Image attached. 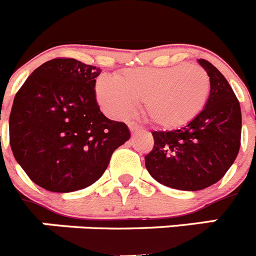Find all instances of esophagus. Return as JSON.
<instances>
[{
	"label": "esophagus",
	"mask_w": 256,
	"mask_h": 256,
	"mask_svg": "<svg viewBox=\"0 0 256 256\" xmlns=\"http://www.w3.org/2000/svg\"><path fill=\"white\" fill-rule=\"evenodd\" d=\"M128 126H130V130L132 133H136V132H138V130H142V126H138V124L137 123H130L128 124Z\"/></svg>",
	"instance_id": "esophagus-1"
}]
</instances>
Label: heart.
I'll return each instance as SVG.
<instances>
[{
	"label": "heart",
	"mask_w": 256,
	"mask_h": 256,
	"mask_svg": "<svg viewBox=\"0 0 256 256\" xmlns=\"http://www.w3.org/2000/svg\"><path fill=\"white\" fill-rule=\"evenodd\" d=\"M96 92L101 106L112 116H130L136 102H144V116L154 126L173 130L202 112L210 94V78L202 68L192 64L136 68L115 78L101 76Z\"/></svg>",
	"instance_id": "obj_1"
}]
</instances>
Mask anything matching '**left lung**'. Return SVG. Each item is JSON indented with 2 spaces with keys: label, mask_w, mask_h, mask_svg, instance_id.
<instances>
[{
  "label": "left lung",
  "mask_w": 256,
  "mask_h": 256,
  "mask_svg": "<svg viewBox=\"0 0 256 256\" xmlns=\"http://www.w3.org/2000/svg\"><path fill=\"white\" fill-rule=\"evenodd\" d=\"M210 78L204 110L180 130L152 132L154 148L144 156L151 177L164 186L198 191L223 178L241 144V108L224 76L200 58Z\"/></svg>",
  "instance_id": "obj_1"
}]
</instances>
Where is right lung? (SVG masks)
I'll list each match as a JSON object with an SVG mask.
<instances>
[{
	"label": "right lung",
	"instance_id": "right-lung-1",
	"mask_svg": "<svg viewBox=\"0 0 256 256\" xmlns=\"http://www.w3.org/2000/svg\"><path fill=\"white\" fill-rule=\"evenodd\" d=\"M101 70L76 58H52L33 72L14 98L8 130L14 156L36 184L51 192L91 186L130 130L96 101Z\"/></svg>",
	"mask_w": 256,
	"mask_h": 256
}]
</instances>
